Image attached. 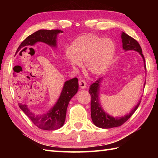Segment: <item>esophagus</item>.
Masks as SVG:
<instances>
[{
	"mask_svg": "<svg viewBox=\"0 0 158 158\" xmlns=\"http://www.w3.org/2000/svg\"><path fill=\"white\" fill-rule=\"evenodd\" d=\"M79 85L80 89H85L86 88V82L85 81V80H80L79 81Z\"/></svg>",
	"mask_w": 158,
	"mask_h": 158,
	"instance_id": "esophagus-1",
	"label": "esophagus"
}]
</instances>
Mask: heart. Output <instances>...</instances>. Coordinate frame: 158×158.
Segmentation results:
<instances>
[{
	"mask_svg": "<svg viewBox=\"0 0 158 158\" xmlns=\"http://www.w3.org/2000/svg\"><path fill=\"white\" fill-rule=\"evenodd\" d=\"M115 53V45L111 40L95 35H85L73 42L72 49L66 52L67 60L75 68L85 62L89 73L93 75L103 73L110 65Z\"/></svg>",
	"mask_w": 158,
	"mask_h": 158,
	"instance_id": "b5f03b06",
	"label": "heart"
}]
</instances>
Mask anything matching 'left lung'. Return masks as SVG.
Instances as JSON below:
<instances>
[{
	"instance_id": "left-lung-1",
	"label": "left lung",
	"mask_w": 158,
	"mask_h": 158,
	"mask_svg": "<svg viewBox=\"0 0 158 158\" xmlns=\"http://www.w3.org/2000/svg\"><path fill=\"white\" fill-rule=\"evenodd\" d=\"M121 39L123 43V49L125 52L127 51H135L137 52L142 57L143 60V66L144 68L146 70V67L145 64V58L142 54V49L140 47L139 44L138 43L137 40L132 38L125 33L124 32H122L121 33ZM103 80V77L99 78L95 83H93L90 85V89L89 92L91 96V103H90V115H91V118L93 123L95 125L104 129H109V128L116 127L121 126L124 123L126 122L132 116V114L135 113L137 108L139 106L141 100L137 103V105L135 106V108L132 109L129 114L124 115L123 116L121 117H114L108 114L106 112L102 107V105L100 102V97H99V93H100V87L102 81ZM146 82L144 83L143 86L145 87Z\"/></svg>"
}]
</instances>
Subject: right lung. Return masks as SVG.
<instances>
[{"label": "right lung", "instance_id": "obj_1", "mask_svg": "<svg viewBox=\"0 0 158 158\" xmlns=\"http://www.w3.org/2000/svg\"><path fill=\"white\" fill-rule=\"evenodd\" d=\"M63 33L60 30H39L28 36L19 45L17 53L21 48L33 46L37 42H43L52 47H57V36ZM33 49V48H32ZM78 79L73 78L64 84L62 91L56 102L47 113L36 114L31 111L28 106L19 103L20 109L26 114L33 124L38 128L44 130H54L60 128L65 123L66 111L72 98L78 91Z\"/></svg>", "mask_w": 158, "mask_h": 158}]
</instances>
